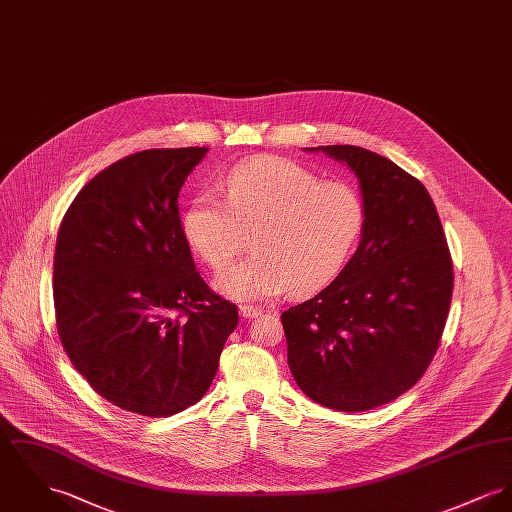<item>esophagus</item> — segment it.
<instances>
[{
	"instance_id": "1",
	"label": "esophagus",
	"mask_w": 512,
	"mask_h": 512,
	"mask_svg": "<svg viewBox=\"0 0 512 512\" xmlns=\"http://www.w3.org/2000/svg\"><path fill=\"white\" fill-rule=\"evenodd\" d=\"M239 312L242 320H252V318H258L262 314V310L256 307H240Z\"/></svg>"
}]
</instances>
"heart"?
<instances>
[{
    "mask_svg": "<svg viewBox=\"0 0 512 512\" xmlns=\"http://www.w3.org/2000/svg\"><path fill=\"white\" fill-rule=\"evenodd\" d=\"M225 204L209 192L182 211V235L213 272L242 248L250 254L221 273L215 289L254 305L291 289L297 295L328 285L351 256L365 225L361 194L347 182L320 180L283 157H254L223 178Z\"/></svg>",
    "mask_w": 512,
    "mask_h": 512,
    "instance_id": "obj_1",
    "label": "heart"
}]
</instances>
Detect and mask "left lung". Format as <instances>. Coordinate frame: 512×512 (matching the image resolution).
Returning a JSON list of instances; mask_svg holds the SVG:
<instances>
[{
	"label": "left lung",
	"instance_id": "8db88e82",
	"mask_svg": "<svg viewBox=\"0 0 512 512\" xmlns=\"http://www.w3.org/2000/svg\"><path fill=\"white\" fill-rule=\"evenodd\" d=\"M308 151L355 172L365 225L340 275L281 314L287 363L310 400L367 411L408 392L433 361L452 299V260L417 178L355 145Z\"/></svg>",
	"mask_w": 512,
	"mask_h": 512
}]
</instances>
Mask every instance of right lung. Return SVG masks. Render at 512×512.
Masks as SVG:
<instances>
[{
    "instance_id": "obj_1",
    "label": "right lung",
    "mask_w": 512,
    "mask_h": 512,
    "mask_svg": "<svg viewBox=\"0 0 512 512\" xmlns=\"http://www.w3.org/2000/svg\"><path fill=\"white\" fill-rule=\"evenodd\" d=\"M207 147L147 149L87 182L58 231L54 307L69 361L110 404L167 417L200 402L239 324L190 254L178 194Z\"/></svg>"
}]
</instances>
